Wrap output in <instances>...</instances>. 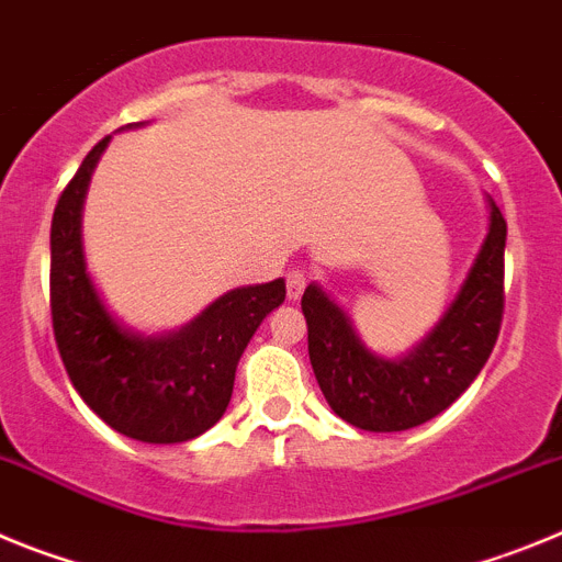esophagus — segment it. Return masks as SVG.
Returning a JSON list of instances; mask_svg holds the SVG:
<instances>
[{"instance_id": "obj_1", "label": "esophagus", "mask_w": 562, "mask_h": 562, "mask_svg": "<svg viewBox=\"0 0 562 562\" xmlns=\"http://www.w3.org/2000/svg\"><path fill=\"white\" fill-rule=\"evenodd\" d=\"M304 286H306L304 270L286 272V297H290V301H297V297L304 295Z\"/></svg>"}]
</instances>
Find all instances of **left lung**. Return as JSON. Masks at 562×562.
Listing matches in <instances>:
<instances>
[{
    "label": "left lung",
    "mask_w": 562,
    "mask_h": 562,
    "mask_svg": "<svg viewBox=\"0 0 562 562\" xmlns=\"http://www.w3.org/2000/svg\"><path fill=\"white\" fill-rule=\"evenodd\" d=\"M486 207L490 227L464 284L408 355H376L324 286H306L301 310L312 369L340 419L371 434L411 430L450 408L484 369L504 315L506 247V222L493 196Z\"/></svg>",
    "instance_id": "1"
}]
</instances>
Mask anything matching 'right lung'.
<instances>
[{
  "label": "right lung",
  "instance_id": "obj_1",
  "mask_svg": "<svg viewBox=\"0 0 562 562\" xmlns=\"http://www.w3.org/2000/svg\"><path fill=\"white\" fill-rule=\"evenodd\" d=\"M132 123L126 128H137ZM103 137L64 188L49 227V310L69 380L109 428L148 445H177L222 419L236 366L267 315L284 304V278L238 286L191 324L143 335L109 312L83 256V200Z\"/></svg>",
  "mask_w": 562,
  "mask_h": 562
}]
</instances>
